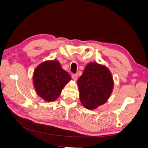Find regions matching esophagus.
Instances as JSON below:
<instances>
[{"instance_id":"1","label":"esophagus","mask_w":148,"mask_h":148,"mask_svg":"<svg viewBox=\"0 0 148 148\" xmlns=\"http://www.w3.org/2000/svg\"><path fill=\"white\" fill-rule=\"evenodd\" d=\"M72 79L74 80V81H76L77 79V75L76 74H72Z\"/></svg>"}]
</instances>
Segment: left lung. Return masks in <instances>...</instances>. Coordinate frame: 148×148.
Listing matches in <instances>:
<instances>
[{"label": "left lung", "mask_w": 148, "mask_h": 148, "mask_svg": "<svg viewBox=\"0 0 148 148\" xmlns=\"http://www.w3.org/2000/svg\"><path fill=\"white\" fill-rule=\"evenodd\" d=\"M81 103L86 109H96L108 100L114 87L112 74L106 65L88 63L77 80Z\"/></svg>", "instance_id": "8db88e82"}]
</instances>
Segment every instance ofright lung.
I'll list each match as a JSON object with an SVG mask.
<instances>
[{"mask_svg":"<svg viewBox=\"0 0 148 148\" xmlns=\"http://www.w3.org/2000/svg\"><path fill=\"white\" fill-rule=\"evenodd\" d=\"M71 79V76L57 60H48L39 64L33 74V84L37 95L48 102L57 100Z\"/></svg>","mask_w":148,"mask_h":148,"instance_id":"1","label":"right lung"}]
</instances>
